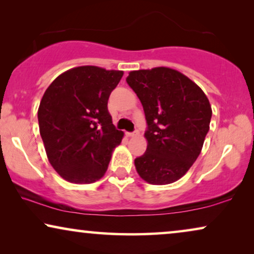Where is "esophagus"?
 <instances>
[{"instance_id": "obj_1", "label": "esophagus", "mask_w": 254, "mask_h": 254, "mask_svg": "<svg viewBox=\"0 0 254 254\" xmlns=\"http://www.w3.org/2000/svg\"><path fill=\"white\" fill-rule=\"evenodd\" d=\"M136 135H138L137 130L133 131V133H127V136H129V137H134V136H136Z\"/></svg>"}]
</instances>
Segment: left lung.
<instances>
[{
  "instance_id": "1",
  "label": "left lung",
  "mask_w": 254,
  "mask_h": 254,
  "mask_svg": "<svg viewBox=\"0 0 254 254\" xmlns=\"http://www.w3.org/2000/svg\"><path fill=\"white\" fill-rule=\"evenodd\" d=\"M126 82L141 100L148 125L147 151L135 158L136 171L151 185L175 183L200 155L211 119L209 100L171 68L130 71Z\"/></svg>"
}]
</instances>
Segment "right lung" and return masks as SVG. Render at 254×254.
Instances as JSON below:
<instances>
[{
	"label": "right lung",
	"instance_id": "1",
	"mask_svg": "<svg viewBox=\"0 0 254 254\" xmlns=\"http://www.w3.org/2000/svg\"><path fill=\"white\" fill-rule=\"evenodd\" d=\"M124 71L82 65L64 71L45 91L38 110L48 161L67 182L91 184L105 175L124 133L107 100Z\"/></svg>",
	"mask_w": 254,
	"mask_h": 254
}]
</instances>
